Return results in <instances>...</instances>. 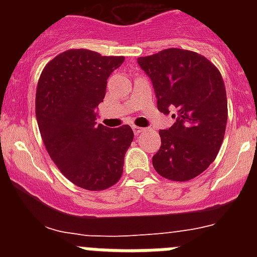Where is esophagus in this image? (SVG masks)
I'll return each instance as SVG.
<instances>
[{
	"mask_svg": "<svg viewBox=\"0 0 257 257\" xmlns=\"http://www.w3.org/2000/svg\"><path fill=\"white\" fill-rule=\"evenodd\" d=\"M133 130H134V133L138 135V134L143 133V131H144V128H142V127H139V126H133Z\"/></svg>",
	"mask_w": 257,
	"mask_h": 257,
	"instance_id": "obj_1",
	"label": "esophagus"
}]
</instances>
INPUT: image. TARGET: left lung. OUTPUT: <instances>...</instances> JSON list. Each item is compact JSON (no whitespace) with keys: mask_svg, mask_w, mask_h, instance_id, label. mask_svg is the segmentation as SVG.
<instances>
[{"mask_svg":"<svg viewBox=\"0 0 257 257\" xmlns=\"http://www.w3.org/2000/svg\"><path fill=\"white\" fill-rule=\"evenodd\" d=\"M151 78L157 106L176 109L175 123L160 131L161 148L152 158L161 176L187 181L205 171L221 147L228 119L225 85L205 56L181 49L138 59Z\"/></svg>","mask_w":257,"mask_h":257,"instance_id":"obj_1","label":"left lung"}]
</instances>
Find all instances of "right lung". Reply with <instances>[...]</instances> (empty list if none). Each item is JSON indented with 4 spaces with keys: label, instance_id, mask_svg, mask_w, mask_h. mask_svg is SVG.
Masks as SVG:
<instances>
[{
    "label": "right lung",
    "instance_id": "add662e5",
    "mask_svg": "<svg viewBox=\"0 0 257 257\" xmlns=\"http://www.w3.org/2000/svg\"><path fill=\"white\" fill-rule=\"evenodd\" d=\"M123 56H101L90 50H68L45 67L36 92L38 128L51 160L77 187L103 190L122 176L134 140L128 124H97L106 79Z\"/></svg>",
    "mask_w": 257,
    "mask_h": 257
}]
</instances>
